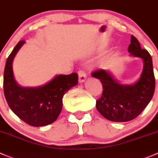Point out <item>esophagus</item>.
Instances as JSON below:
<instances>
[{
	"label": "esophagus",
	"instance_id": "esophagus-1",
	"mask_svg": "<svg viewBox=\"0 0 158 158\" xmlns=\"http://www.w3.org/2000/svg\"><path fill=\"white\" fill-rule=\"evenodd\" d=\"M78 76H79V82H82L86 79V74L83 70H79L78 72Z\"/></svg>",
	"mask_w": 158,
	"mask_h": 158
}]
</instances>
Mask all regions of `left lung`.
Here are the masks:
<instances>
[{
	"instance_id": "1",
	"label": "left lung",
	"mask_w": 158,
	"mask_h": 158,
	"mask_svg": "<svg viewBox=\"0 0 158 158\" xmlns=\"http://www.w3.org/2000/svg\"><path fill=\"white\" fill-rule=\"evenodd\" d=\"M128 52L131 56L141 58L143 61L141 76L134 85H120L108 72L101 69L92 73V76L99 79L102 85V96L96 100V109L103 117L111 121L134 120L148 105L155 89L151 55L146 49H142L138 40L133 35Z\"/></svg>"
}]
</instances>
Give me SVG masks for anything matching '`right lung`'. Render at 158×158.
<instances>
[{
  "instance_id": "add662e5",
  "label": "right lung",
  "mask_w": 158,
  "mask_h": 158,
  "mask_svg": "<svg viewBox=\"0 0 158 158\" xmlns=\"http://www.w3.org/2000/svg\"><path fill=\"white\" fill-rule=\"evenodd\" d=\"M24 41L21 40L6 62L4 72V93L10 110L33 127L46 126L53 123L62 109V97L78 84L77 73L59 75L51 82L38 88H23L14 79L12 62Z\"/></svg>"
}]
</instances>
